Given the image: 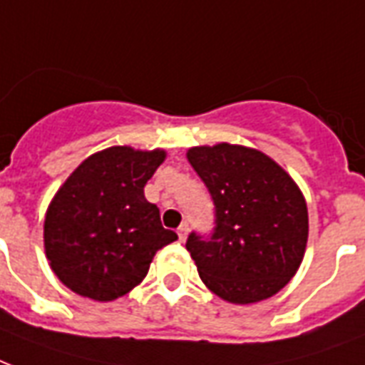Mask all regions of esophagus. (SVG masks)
<instances>
[{
	"label": "esophagus",
	"mask_w": 365,
	"mask_h": 365,
	"mask_svg": "<svg viewBox=\"0 0 365 365\" xmlns=\"http://www.w3.org/2000/svg\"><path fill=\"white\" fill-rule=\"evenodd\" d=\"M189 233V226L183 222L182 226L178 227V237H180V241H185V237H187Z\"/></svg>",
	"instance_id": "34e87169"
}]
</instances>
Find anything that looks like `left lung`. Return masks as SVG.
I'll return each instance as SVG.
<instances>
[{
    "mask_svg": "<svg viewBox=\"0 0 365 365\" xmlns=\"http://www.w3.org/2000/svg\"><path fill=\"white\" fill-rule=\"evenodd\" d=\"M187 160L214 202L212 233L191 232L185 243L205 285L235 304L282 291L308 241V210L297 183L249 147H193Z\"/></svg>",
    "mask_w": 365,
    "mask_h": 365,
    "instance_id": "obj_1",
    "label": "left lung"
}]
</instances>
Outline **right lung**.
I'll return each mask as SVG.
<instances>
[{
	"label": "right lung",
	"instance_id": "1",
	"mask_svg": "<svg viewBox=\"0 0 365 365\" xmlns=\"http://www.w3.org/2000/svg\"><path fill=\"white\" fill-rule=\"evenodd\" d=\"M164 151L108 147L86 158L49 205L47 260L66 287L88 299L115 300L143 282L153 257L176 241L143 187Z\"/></svg>",
	"mask_w": 365,
	"mask_h": 365
}]
</instances>
